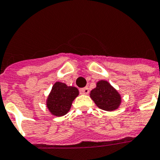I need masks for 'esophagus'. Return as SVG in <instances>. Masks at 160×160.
Here are the masks:
<instances>
[{"instance_id":"esophagus-1","label":"esophagus","mask_w":160,"mask_h":160,"mask_svg":"<svg viewBox=\"0 0 160 160\" xmlns=\"http://www.w3.org/2000/svg\"><path fill=\"white\" fill-rule=\"evenodd\" d=\"M80 93L82 94H88L89 93V89H88V88H81L80 89Z\"/></svg>"}]
</instances>
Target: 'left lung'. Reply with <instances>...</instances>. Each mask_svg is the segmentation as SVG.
<instances>
[{
    "instance_id": "8db88e82",
    "label": "left lung",
    "mask_w": 160,
    "mask_h": 160,
    "mask_svg": "<svg viewBox=\"0 0 160 160\" xmlns=\"http://www.w3.org/2000/svg\"><path fill=\"white\" fill-rule=\"evenodd\" d=\"M90 98L99 109L106 111L117 110L121 104V94L105 80H100L97 82L96 88L90 92Z\"/></svg>"
}]
</instances>
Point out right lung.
<instances>
[{
  "label": "right lung",
  "mask_w": 160,
  "mask_h": 160,
  "mask_svg": "<svg viewBox=\"0 0 160 160\" xmlns=\"http://www.w3.org/2000/svg\"><path fill=\"white\" fill-rule=\"evenodd\" d=\"M78 94L79 91L76 87L56 82L48 96L46 106L53 116H65L70 110L73 100Z\"/></svg>",
  "instance_id": "right-lung-1"
}]
</instances>
